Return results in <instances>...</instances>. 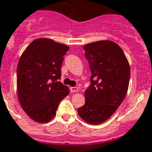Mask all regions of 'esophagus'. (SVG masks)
<instances>
[{"instance_id": "1", "label": "esophagus", "mask_w": 152, "mask_h": 152, "mask_svg": "<svg viewBox=\"0 0 152 152\" xmlns=\"http://www.w3.org/2000/svg\"><path fill=\"white\" fill-rule=\"evenodd\" d=\"M70 91H71V92H76L78 91V88L77 87H72V88H70Z\"/></svg>"}]
</instances>
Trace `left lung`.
<instances>
[{
    "label": "left lung",
    "instance_id": "left-lung-1",
    "mask_svg": "<svg viewBox=\"0 0 152 152\" xmlns=\"http://www.w3.org/2000/svg\"><path fill=\"white\" fill-rule=\"evenodd\" d=\"M83 48L91 76L85 104L77 112L86 122L99 125L113 115L127 94L129 64L120 46L110 40L91 42Z\"/></svg>",
    "mask_w": 152,
    "mask_h": 152
}]
</instances>
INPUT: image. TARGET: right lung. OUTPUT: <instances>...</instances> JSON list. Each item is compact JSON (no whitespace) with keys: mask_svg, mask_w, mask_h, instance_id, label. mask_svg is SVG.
Returning a JSON list of instances; mask_svg holds the SVG:
<instances>
[{"mask_svg":"<svg viewBox=\"0 0 152 152\" xmlns=\"http://www.w3.org/2000/svg\"><path fill=\"white\" fill-rule=\"evenodd\" d=\"M69 47L50 39L31 42L17 66V94L20 106L34 121L46 123L56 115L60 102L69 94L62 84L61 68Z\"/></svg>","mask_w":152,"mask_h":152,"instance_id":"add662e5","label":"right lung"}]
</instances>
